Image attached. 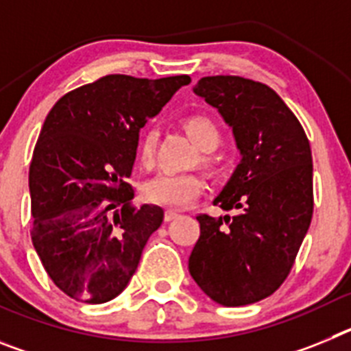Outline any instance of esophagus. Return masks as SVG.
I'll list each match as a JSON object with an SVG mask.
<instances>
[{
	"label": "esophagus",
	"mask_w": 351,
	"mask_h": 351,
	"mask_svg": "<svg viewBox=\"0 0 351 351\" xmlns=\"http://www.w3.org/2000/svg\"><path fill=\"white\" fill-rule=\"evenodd\" d=\"M179 216L178 210H165V221H172V219H176Z\"/></svg>",
	"instance_id": "esophagus-1"
}]
</instances>
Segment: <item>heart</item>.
Masks as SVG:
<instances>
[{
    "label": "heart",
    "mask_w": 351,
    "mask_h": 351,
    "mask_svg": "<svg viewBox=\"0 0 351 351\" xmlns=\"http://www.w3.org/2000/svg\"><path fill=\"white\" fill-rule=\"evenodd\" d=\"M186 133L191 141L204 149L202 165L214 170L219 165V158L210 151L221 144L223 133L219 125L207 114H191L182 121ZM158 149V130L149 126L142 132L138 138V160L144 167H153L156 160ZM206 181L198 173H160L153 181H149L144 188V195L149 202L163 207H184L191 204L195 198L202 195Z\"/></svg>",
    "instance_id": "heart-1"
}]
</instances>
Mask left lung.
Wrapping results in <instances>:
<instances>
[{
  "instance_id": "8db88e82",
  "label": "left lung",
  "mask_w": 351,
  "mask_h": 351,
  "mask_svg": "<svg viewBox=\"0 0 351 351\" xmlns=\"http://www.w3.org/2000/svg\"><path fill=\"white\" fill-rule=\"evenodd\" d=\"M195 93L234 128L243 153L214 206L197 216L190 274L214 302L237 308L272 295L290 274L313 218V158L302 125L267 84L202 77Z\"/></svg>"
}]
</instances>
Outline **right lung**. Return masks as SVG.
<instances>
[{
	"label": "right lung",
	"mask_w": 351,
	"mask_h": 351,
	"mask_svg": "<svg viewBox=\"0 0 351 351\" xmlns=\"http://www.w3.org/2000/svg\"><path fill=\"white\" fill-rule=\"evenodd\" d=\"M188 75L100 77L52 107L29 167L31 241L52 283L104 304L125 290L163 209L132 206L138 130Z\"/></svg>",
	"instance_id": "right-lung-1"
}]
</instances>
